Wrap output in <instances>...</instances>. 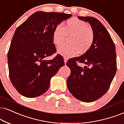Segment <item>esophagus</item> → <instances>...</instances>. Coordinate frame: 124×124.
Segmentation results:
<instances>
[{
  "label": "esophagus",
  "mask_w": 124,
  "mask_h": 124,
  "mask_svg": "<svg viewBox=\"0 0 124 124\" xmlns=\"http://www.w3.org/2000/svg\"><path fill=\"white\" fill-rule=\"evenodd\" d=\"M67 61V58H65V57H64V62H65V64H66Z\"/></svg>",
  "instance_id": "esophagus-1"
}]
</instances>
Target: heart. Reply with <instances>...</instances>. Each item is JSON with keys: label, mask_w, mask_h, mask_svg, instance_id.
Listing matches in <instances>:
<instances>
[{"label": "heart", "mask_w": 124, "mask_h": 124, "mask_svg": "<svg viewBox=\"0 0 124 124\" xmlns=\"http://www.w3.org/2000/svg\"><path fill=\"white\" fill-rule=\"evenodd\" d=\"M67 35H71L70 43L63 44L57 48L58 53L66 58L74 57L78 53H86L94 41V34L88 23L77 18L67 20L63 27L61 24L55 27L53 33V43L55 45H61Z\"/></svg>", "instance_id": "heart-1"}]
</instances>
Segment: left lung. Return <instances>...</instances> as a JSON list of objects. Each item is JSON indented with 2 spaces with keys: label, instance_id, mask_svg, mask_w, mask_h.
<instances>
[{
  "label": "left lung",
  "instance_id": "1",
  "mask_svg": "<svg viewBox=\"0 0 124 124\" xmlns=\"http://www.w3.org/2000/svg\"><path fill=\"white\" fill-rule=\"evenodd\" d=\"M89 22L94 34L92 47L79 57L70 59L66 65L71 70L67 79L70 93L77 99L91 102L99 99L109 89L117 70L116 47L107 30L97 19L78 16ZM90 66L79 67L76 62Z\"/></svg>",
  "mask_w": 124,
  "mask_h": 124
}]
</instances>
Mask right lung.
<instances>
[{"label": "right lung", "instance_id": "right-lung-1", "mask_svg": "<svg viewBox=\"0 0 124 124\" xmlns=\"http://www.w3.org/2000/svg\"><path fill=\"white\" fill-rule=\"evenodd\" d=\"M71 16L61 12L37 11L17 28L8 53L9 76L12 85L23 96L34 98L50 87L51 78L65 65L57 55L45 60L56 51L53 41L55 27Z\"/></svg>", "mask_w": 124, "mask_h": 124}]
</instances>
